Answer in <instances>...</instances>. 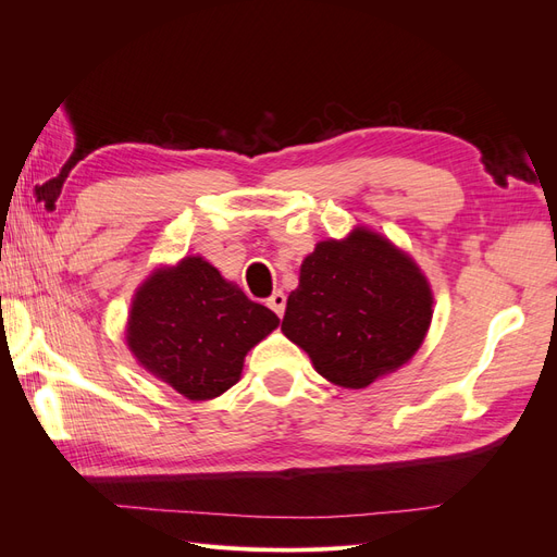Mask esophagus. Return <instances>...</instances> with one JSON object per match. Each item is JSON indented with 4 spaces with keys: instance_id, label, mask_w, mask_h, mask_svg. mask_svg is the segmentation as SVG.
<instances>
[{
    "instance_id": "1",
    "label": "esophagus",
    "mask_w": 557,
    "mask_h": 557,
    "mask_svg": "<svg viewBox=\"0 0 557 557\" xmlns=\"http://www.w3.org/2000/svg\"><path fill=\"white\" fill-rule=\"evenodd\" d=\"M267 307L272 309V311L281 318V315H283V311H285V295H283L281 290H274V295L267 299Z\"/></svg>"
}]
</instances>
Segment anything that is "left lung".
<instances>
[{
	"label": "left lung",
	"instance_id": "1",
	"mask_svg": "<svg viewBox=\"0 0 557 557\" xmlns=\"http://www.w3.org/2000/svg\"><path fill=\"white\" fill-rule=\"evenodd\" d=\"M434 295L407 250L364 225L318 242L299 267L283 334L330 383L360 391L423 346Z\"/></svg>",
	"mask_w": 557,
	"mask_h": 557
}]
</instances>
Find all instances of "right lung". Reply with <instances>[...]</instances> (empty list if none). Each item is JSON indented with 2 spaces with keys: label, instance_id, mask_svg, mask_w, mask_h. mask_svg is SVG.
I'll list each match as a JSON object with an SVG mask.
<instances>
[{
  "label": "right lung",
  "instance_id": "right-lung-1",
  "mask_svg": "<svg viewBox=\"0 0 557 557\" xmlns=\"http://www.w3.org/2000/svg\"><path fill=\"white\" fill-rule=\"evenodd\" d=\"M201 256L150 272L132 297L125 342L150 376L183 397H221L242 379L246 352L278 327Z\"/></svg>",
  "mask_w": 557,
  "mask_h": 557
}]
</instances>
